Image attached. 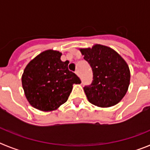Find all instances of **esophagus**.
I'll return each mask as SVG.
<instances>
[{
  "instance_id": "1",
  "label": "esophagus",
  "mask_w": 150,
  "mask_h": 150,
  "mask_svg": "<svg viewBox=\"0 0 150 150\" xmlns=\"http://www.w3.org/2000/svg\"><path fill=\"white\" fill-rule=\"evenodd\" d=\"M75 73H76V74L77 75V76H79V71H78V70H76V71H75Z\"/></svg>"
}]
</instances>
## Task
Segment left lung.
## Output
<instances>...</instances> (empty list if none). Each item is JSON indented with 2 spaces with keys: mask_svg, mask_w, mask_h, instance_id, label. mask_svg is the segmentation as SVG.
<instances>
[{
  "mask_svg": "<svg viewBox=\"0 0 150 150\" xmlns=\"http://www.w3.org/2000/svg\"><path fill=\"white\" fill-rule=\"evenodd\" d=\"M93 71V81L84 91L91 104L99 107L117 104L126 94L130 84L128 64L117 52L100 44L79 49Z\"/></svg>",
  "mask_w": 150,
  "mask_h": 150,
  "instance_id": "left-lung-1",
  "label": "left lung"
}]
</instances>
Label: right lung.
I'll list each match as a JSON object with an SVG mask.
<instances>
[{
  "label": "right lung",
  "mask_w": 150,
  "mask_h": 150,
  "mask_svg": "<svg viewBox=\"0 0 150 150\" xmlns=\"http://www.w3.org/2000/svg\"><path fill=\"white\" fill-rule=\"evenodd\" d=\"M62 53L48 50L30 61L22 76L24 92L29 104L41 111L55 110L64 104L73 85L81 81L68 70V61L61 60Z\"/></svg>",
  "instance_id": "right-lung-1"
}]
</instances>
